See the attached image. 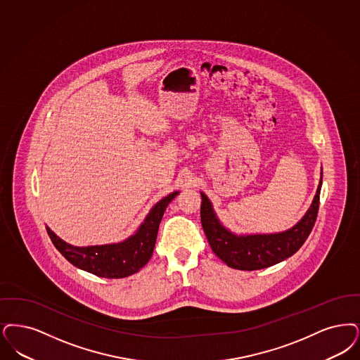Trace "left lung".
Here are the masks:
<instances>
[{
  "mask_svg": "<svg viewBox=\"0 0 360 360\" xmlns=\"http://www.w3.org/2000/svg\"><path fill=\"white\" fill-rule=\"evenodd\" d=\"M321 182L320 178L316 195L300 222L289 231L276 234H233L219 224L212 203L201 193L202 228L212 250L228 266L240 271L264 269L293 256L305 243L316 222Z\"/></svg>",
  "mask_w": 360,
  "mask_h": 360,
  "instance_id": "obj_1",
  "label": "left lung"
}]
</instances>
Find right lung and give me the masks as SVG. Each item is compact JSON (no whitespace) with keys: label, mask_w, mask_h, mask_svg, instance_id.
I'll list each match as a JSON object with an SVG mask.
<instances>
[{"label":"right lung","mask_w":360,"mask_h":360,"mask_svg":"<svg viewBox=\"0 0 360 360\" xmlns=\"http://www.w3.org/2000/svg\"><path fill=\"white\" fill-rule=\"evenodd\" d=\"M176 194L178 191H174L160 200L146 217L138 231L120 244L77 248L60 240L49 228L46 231L55 248L75 266L105 278L127 277L136 274L151 259L160 219Z\"/></svg>","instance_id":"obj_1"}]
</instances>
